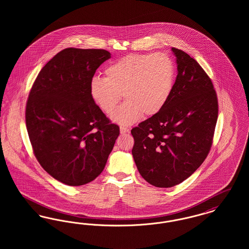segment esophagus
Masks as SVG:
<instances>
[{
    "instance_id": "1",
    "label": "esophagus",
    "mask_w": 249,
    "mask_h": 249,
    "mask_svg": "<svg viewBox=\"0 0 249 249\" xmlns=\"http://www.w3.org/2000/svg\"><path fill=\"white\" fill-rule=\"evenodd\" d=\"M119 130H120V133H121V134L127 133V132H129V131H130V130H129L128 128H125V127H122V126L120 127V129H119Z\"/></svg>"
}]
</instances>
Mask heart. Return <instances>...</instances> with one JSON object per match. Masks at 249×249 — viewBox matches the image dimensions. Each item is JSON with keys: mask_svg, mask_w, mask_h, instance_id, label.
I'll list each match as a JSON object with an SVG mask.
<instances>
[{"mask_svg": "<svg viewBox=\"0 0 249 249\" xmlns=\"http://www.w3.org/2000/svg\"><path fill=\"white\" fill-rule=\"evenodd\" d=\"M105 75L91 79L90 96L97 107L111 115L122 94L126 102L112 120L129 126L141 116L152 117L164 107L174 88L176 67L165 53L130 54L107 66Z\"/></svg>", "mask_w": 249, "mask_h": 249, "instance_id": "obj_1", "label": "heart"}]
</instances>
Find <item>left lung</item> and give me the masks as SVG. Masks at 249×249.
<instances>
[{
    "label": "left lung",
    "instance_id": "obj_1",
    "mask_svg": "<svg viewBox=\"0 0 249 249\" xmlns=\"http://www.w3.org/2000/svg\"><path fill=\"white\" fill-rule=\"evenodd\" d=\"M178 75L164 107L131 130L133 160L158 188L180 184L201 165L212 145L218 115L213 84L200 64L172 48Z\"/></svg>",
    "mask_w": 249,
    "mask_h": 249
}]
</instances>
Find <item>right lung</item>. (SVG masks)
I'll list each match as a JSON object with an SVG mask.
<instances>
[{
  "mask_svg": "<svg viewBox=\"0 0 249 249\" xmlns=\"http://www.w3.org/2000/svg\"><path fill=\"white\" fill-rule=\"evenodd\" d=\"M110 58L105 49H63L38 73L29 95L26 126L36 159L65 185L94 180L119 135L89 92L95 71Z\"/></svg>",
  "mask_w": 249,
  "mask_h": 249,
  "instance_id": "1",
  "label": "right lung"
}]
</instances>
